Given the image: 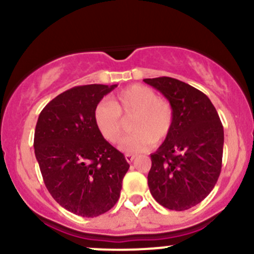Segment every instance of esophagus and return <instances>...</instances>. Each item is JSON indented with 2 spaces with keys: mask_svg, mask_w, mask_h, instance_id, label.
Instances as JSON below:
<instances>
[{
  "mask_svg": "<svg viewBox=\"0 0 254 254\" xmlns=\"http://www.w3.org/2000/svg\"><path fill=\"white\" fill-rule=\"evenodd\" d=\"M125 158H127V162L131 163L132 161H134L135 158H136V156H135V155H130V153H127V155H125Z\"/></svg>",
  "mask_w": 254,
  "mask_h": 254,
  "instance_id": "obj_1",
  "label": "esophagus"
}]
</instances>
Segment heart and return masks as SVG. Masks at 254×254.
Here are the masks:
<instances>
[{
	"label": "heart",
	"mask_w": 254,
	"mask_h": 254,
	"mask_svg": "<svg viewBox=\"0 0 254 254\" xmlns=\"http://www.w3.org/2000/svg\"><path fill=\"white\" fill-rule=\"evenodd\" d=\"M134 134L123 140L120 148L127 153L145 152L153 142H162L173 127L175 112L170 101L158 97L152 88L131 84L118 92L109 102H99L94 108V124L99 134L112 143L123 137L125 123L130 119Z\"/></svg>",
	"instance_id": "heart-1"
}]
</instances>
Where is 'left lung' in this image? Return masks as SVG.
<instances>
[{"mask_svg": "<svg viewBox=\"0 0 254 254\" xmlns=\"http://www.w3.org/2000/svg\"><path fill=\"white\" fill-rule=\"evenodd\" d=\"M175 112L173 127L151 155L148 188L170 210L190 209L209 195L221 172L224 127L207 96L172 77L145 78Z\"/></svg>", "mask_w": 254, "mask_h": 254, "instance_id": "obj_1", "label": "left lung"}]
</instances>
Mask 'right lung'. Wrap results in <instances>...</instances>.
<instances>
[{
    "label": "right lung",
    "mask_w": 254,
    "mask_h": 254,
    "mask_svg": "<svg viewBox=\"0 0 254 254\" xmlns=\"http://www.w3.org/2000/svg\"><path fill=\"white\" fill-rule=\"evenodd\" d=\"M115 87L67 89L44 107L35 127L34 152L45 187L61 206L79 216L111 210L130 167L94 124V108Z\"/></svg>",
    "instance_id": "right-lung-1"
}]
</instances>
